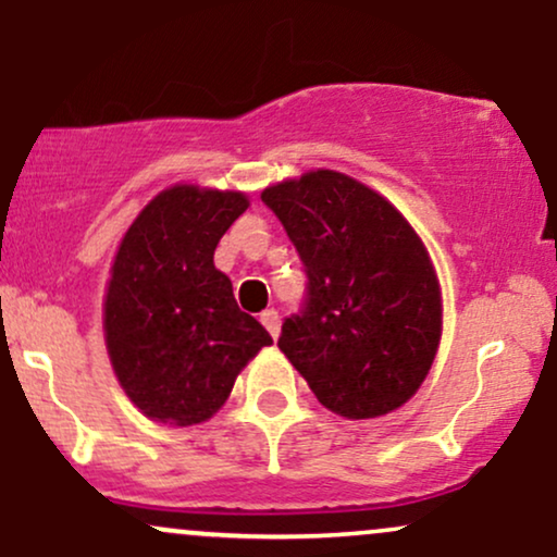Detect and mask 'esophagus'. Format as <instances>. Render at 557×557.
I'll list each match as a JSON object with an SVG mask.
<instances>
[{
  "mask_svg": "<svg viewBox=\"0 0 557 557\" xmlns=\"http://www.w3.org/2000/svg\"><path fill=\"white\" fill-rule=\"evenodd\" d=\"M259 322L264 324L267 332H270L272 337H277V332H280V314H277V311H274V309L261 311V314H259Z\"/></svg>",
  "mask_w": 557,
  "mask_h": 557,
  "instance_id": "esophagus-1",
  "label": "esophagus"
}]
</instances>
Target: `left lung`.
I'll list each match as a JSON object with an SVG mask.
<instances>
[{
	"label": "left lung",
	"mask_w": 557,
	"mask_h": 557,
	"mask_svg": "<svg viewBox=\"0 0 557 557\" xmlns=\"http://www.w3.org/2000/svg\"><path fill=\"white\" fill-rule=\"evenodd\" d=\"M261 201L283 222L306 272L280 350L311 393L345 419L400 408L430 374L443 298L424 243L387 198L335 170L270 185Z\"/></svg>",
	"instance_id": "1"
}]
</instances>
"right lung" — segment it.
I'll return each instance as SVG.
<instances>
[{
	"instance_id": "add662e5",
	"label": "right lung",
	"mask_w": 557,
	"mask_h": 557,
	"mask_svg": "<svg viewBox=\"0 0 557 557\" xmlns=\"http://www.w3.org/2000/svg\"><path fill=\"white\" fill-rule=\"evenodd\" d=\"M248 209L238 190L172 185L127 227L104 298V341L140 413L190 426L225 406L267 332L238 309L214 248Z\"/></svg>"
}]
</instances>
